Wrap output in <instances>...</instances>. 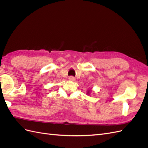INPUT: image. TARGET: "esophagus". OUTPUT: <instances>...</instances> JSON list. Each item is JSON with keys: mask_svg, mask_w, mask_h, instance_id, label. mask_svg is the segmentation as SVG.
I'll return each mask as SVG.
<instances>
[{"mask_svg": "<svg viewBox=\"0 0 148 148\" xmlns=\"http://www.w3.org/2000/svg\"><path fill=\"white\" fill-rule=\"evenodd\" d=\"M69 79L70 80H71V81H75V78L73 77H72V76H71V77H70Z\"/></svg>", "mask_w": 148, "mask_h": 148, "instance_id": "34e87169", "label": "esophagus"}]
</instances>
